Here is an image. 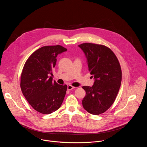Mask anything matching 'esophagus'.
I'll return each mask as SVG.
<instances>
[{
	"label": "esophagus",
	"instance_id": "esophagus-1",
	"mask_svg": "<svg viewBox=\"0 0 147 147\" xmlns=\"http://www.w3.org/2000/svg\"><path fill=\"white\" fill-rule=\"evenodd\" d=\"M74 88H75L74 87H73V86H71V85H68V86H67V90H68L69 91H70V90L74 89Z\"/></svg>",
	"mask_w": 147,
	"mask_h": 147
}]
</instances>
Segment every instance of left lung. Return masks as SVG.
Returning <instances> with one entry per match:
<instances>
[{
    "label": "left lung",
    "mask_w": 147,
    "mask_h": 147,
    "mask_svg": "<svg viewBox=\"0 0 147 147\" xmlns=\"http://www.w3.org/2000/svg\"><path fill=\"white\" fill-rule=\"evenodd\" d=\"M78 47L86 55L94 78L92 87H82L86 92L82 106L88 113L98 115L107 111L115 100L121 81L120 65L115 53L105 46L84 43Z\"/></svg>",
    "instance_id": "1"
}]
</instances>
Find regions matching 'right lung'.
Listing matches in <instances>:
<instances>
[{"label":"right lung","instance_id":"right-lung-1","mask_svg":"<svg viewBox=\"0 0 147 147\" xmlns=\"http://www.w3.org/2000/svg\"><path fill=\"white\" fill-rule=\"evenodd\" d=\"M67 49L60 45L45 46L28 57L21 75L20 87L30 105L42 114L57 111L65 98L67 85H59L51 75L59 54Z\"/></svg>","mask_w":147,"mask_h":147}]
</instances>
